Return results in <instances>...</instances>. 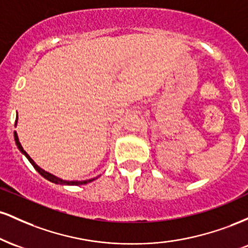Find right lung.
Returning <instances> with one entry per match:
<instances>
[{
	"instance_id": "1",
	"label": "right lung",
	"mask_w": 248,
	"mask_h": 248,
	"mask_svg": "<svg viewBox=\"0 0 248 248\" xmlns=\"http://www.w3.org/2000/svg\"><path fill=\"white\" fill-rule=\"evenodd\" d=\"M16 124H17V120H16ZM15 126H16V124H15ZM14 138H15L16 146H17V148H18V149H19V152H21L22 154H23V155H25V157H27L28 160H29L30 163L32 164L33 168H35V169L37 170V171H38L39 173H41V175L43 176V177L46 178L47 181L52 182V183H55V184H61V186H82V184H87V183H90V182L94 181V179L98 178V177H95V178H91V179H86V181H64V179H62V178L57 177V176L52 175V173H50V172H47V171H45V170H43L42 168H39L38 166H37V164L35 163V161H33L32 158H31L29 155H28L27 152H25V150L23 149V147H22V144L19 143L18 136H17V133H16V132L14 133Z\"/></svg>"
}]
</instances>
